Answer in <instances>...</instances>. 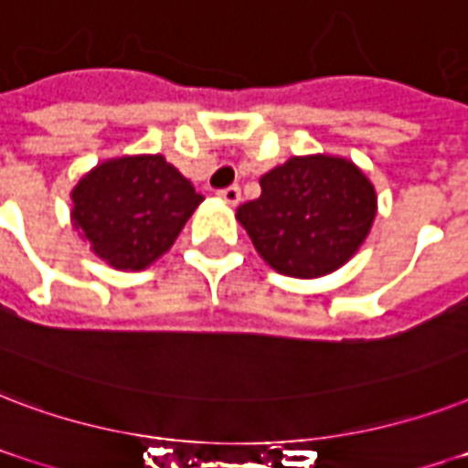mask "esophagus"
I'll list each match as a JSON object with an SVG mask.
<instances>
[{
    "label": "esophagus",
    "mask_w": 468,
    "mask_h": 468,
    "mask_svg": "<svg viewBox=\"0 0 468 468\" xmlns=\"http://www.w3.org/2000/svg\"><path fill=\"white\" fill-rule=\"evenodd\" d=\"M219 200H224L227 205H239V200H241V190H239L237 185H229V187H224V190H219Z\"/></svg>",
    "instance_id": "esophagus-1"
}]
</instances>
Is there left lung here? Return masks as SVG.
Returning a JSON list of instances; mask_svg holds the SVG:
<instances>
[{
  "label": "left lung",
  "instance_id": "8db88e82",
  "mask_svg": "<svg viewBox=\"0 0 468 468\" xmlns=\"http://www.w3.org/2000/svg\"><path fill=\"white\" fill-rule=\"evenodd\" d=\"M259 183L261 197L239 205L237 219L261 259L291 278H322L349 263L378 212L373 183L344 155H292Z\"/></svg>",
  "mask_w": 468,
  "mask_h": 468
}]
</instances>
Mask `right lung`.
Masks as SVG:
<instances>
[{
  "label": "right lung",
  "mask_w": 468,
  "mask_h": 468,
  "mask_svg": "<svg viewBox=\"0 0 468 468\" xmlns=\"http://www.w3.org/2000/svg\"><path fill=\"white\" fill-rule=\"evenodd\" d=\"M70 222L90 251L117 271L161 259L205 200L161 154L107 158L70 193Z\"/></svg>",
  "instance_id": "right-lung-1"
}]
</instances>
